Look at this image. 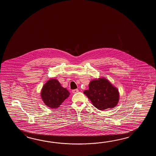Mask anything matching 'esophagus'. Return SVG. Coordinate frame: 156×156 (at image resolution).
I'll return each instance as SVG.
<instances>
[{
  "label": "esophagus",
  "instance_id": "esophagus-1",
  "mask_svg": "<svg viewBox=\"0 0 156 156\" xmlns=\"http://www.w3.org/2000/svg\"><path fill=\"white\" fill-rule=\"evenodd\" d=\"M72 92L73 93V94H75V93H78L79 92V90L78 89H74L73 90H72Z\"/></svg>",
  "mask_w": 156,
  "mask_h": 156
}]
</instances>
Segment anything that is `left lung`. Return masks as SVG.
I'll return each mask as SVG.
<instances>
[{
  "label": "left lung",
  "mask_w": 156,
  "mask_h": 156,
  "mask_svg": "<svg viewBox=\"0 0 156 156\" xmlns=\"http://www.w3.org/2000/svg\"><path fill=\"white\" fill-rule=\"evenodd\" d=\"M89 87L83 93L98 109L113 108L118 103V90L106 79L93 80L90 83Z\"/></svg>",
  "instance_id": "left-lung-1"
}]
</instances>
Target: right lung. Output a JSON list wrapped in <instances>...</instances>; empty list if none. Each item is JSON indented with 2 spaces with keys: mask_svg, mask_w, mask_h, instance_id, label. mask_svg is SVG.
I'll return each instance as SVG.
<instances>
[{
  "mask_svg": "<svg viewBox=\"0 0 156 156\" xmlns=\"http://www.w3.org/2000/svg\"><path fill=\"white\" fill-rule=\"evenodd\" d=\"M41 98L47 106L55 109L58 108L67 98L70 93L62 87L56 79H51L47 82L41 91Z\"/></svg>",
  "mask_w": 156,
  "mask_h": 156,
  "instance_id": "right-lung-1",
  "label": "right lung"
}]
</instances>
